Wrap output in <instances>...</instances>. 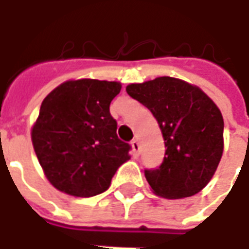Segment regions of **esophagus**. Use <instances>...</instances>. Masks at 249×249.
<instances>
[{"instance_id": "esophagus-1", "label": "esophagus", "mask_w": 249, "mask_h": 249, "mask_svg": "<svg viewBox=\"0 0 249 249\" xmlns=\"http://www.w3.org/2000/svg\"><path fill=\"white\" fill-rule=\"evenodd\" d=\"M130 146H132V151H133V153L135 155H139V152H140V144H139V141L136 140H132V142H130Z\"/></svg>"}]
</instances>
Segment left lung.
Listing matches in <instances>:
<instances>
[{"mask_svg": "<svg viewBox=\"0 0 249 249\" xmlns=\"http://www.w3.org/2000/svg\"><path fill=\"white\" fill-rule=\"evenodd\" d=\"M126 92L155 116L167 148L160 168L145 171L152 192L165 198L200 192L213 178L224 151V121L217 105L198 87L175 77L129 84Z\"/></svg>", "mask_w": 249, "mask_h": 249, "instance_id": "1", "label": "left lung"}]
</instances>
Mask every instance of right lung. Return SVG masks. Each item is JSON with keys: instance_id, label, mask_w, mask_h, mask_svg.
Returning a JSON list of instances; mask_svg holds the SVG:
<instances>
[{"instance_id": "add662e5", "label": "right lung", "mask_w": 249, "mask_h": 249, "mask_svg": "<svg viewBox=\"0 0 249 249\" xmlns=\"http://www.w3.org/2000/svg\"><path fill=\"white\" fill-rule=\"evenodd\" d=\"M121 82L93 78L68 80L41 104L32 126V144L45 178L76 197L107 191L130 146L117 137L109 105Z\"/></svg>"}]
</instances>
